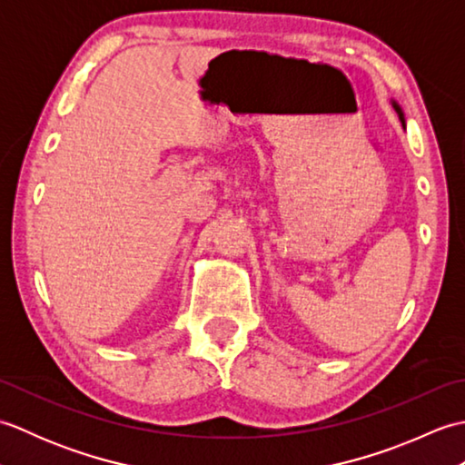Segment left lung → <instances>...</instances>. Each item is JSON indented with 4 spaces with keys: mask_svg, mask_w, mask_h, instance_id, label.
I'll list each match as a JSON object with an SVG mask.
<instances>
[{
    "mask_svg": "<svg viewBox=\"0 0 465 465\" xmlns=\"http://www.w3.org/2000/svg\"><path fill=\"white\" fill-rule=\"evenodd\" d=\"M393 107H396V112H398V115H400V120H401V124H403V114H401V110H400V105L393 102Z\"/></svg>",
    "mask_w": 465,
    "mask_h": 465,
    "instance_id": "1",
    "label": "left lung"
}]
</instances>
